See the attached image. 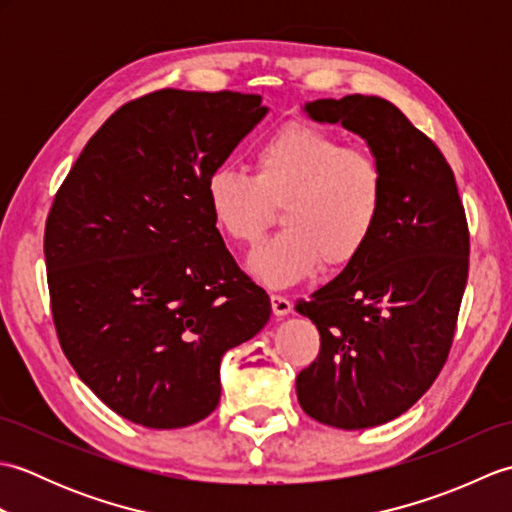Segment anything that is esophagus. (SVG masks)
Here are the masks:
<instances>
[{"instance_id": "34e87169", "label": "esophagus", "mask_w": 512, "mask_h": 512, "mask_svg": "<svg viewBox=\"0 0 512 512\" xmlns=\"http://www.w3.org/2000/svg\"><path fill=\"white\" fill-rule=\"evenodd\" d=\"M270 303H273V312L277 317H286V314H290L292 310L290 299L284 295H270Z\"/></svg>"}]
</instances>
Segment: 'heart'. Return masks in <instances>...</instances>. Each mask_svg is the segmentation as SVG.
Wrapping results in <instances>:
<instances>
[{"mask_svg": "<svg viewBox=\"0 0 512 512\" xmlns=\"http://www.w3.org/2000/svg\"><path fill=\"white\" fill-rule=\"evenodd\" d=\"M253 173L215 167L204 182L215 226L235 244L262 242L275 206L281 231L250 257V273L268 286H290L321 266L361 257L383 220L387 178L365 147L306 121L273 129L253 149Z\"/></svg>", "mask_w": 512, "mask_h": 512, "instance_id": "obj_1", "label": "heart"}]
</instances>
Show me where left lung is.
I'll list each match as a JSON object with an SVG mask.
<instances>
[{
    "label": "left lung",
    "mask_w": 512,
    "mask_h": 512,
    "mask_svg": "<svg viewBox=\"0 0 512 512\" xmlns=\"http://www.w3.org/2000/svg\"><path fill=\"white\" fill-rule=\"evenodd\" d=\"M319 123H341L383 162L385 211L372 242L297 312L321 350L297 376L310 418L367 429L416 405L449 358L469 277V224L436 143L378 96L306 103Z\"/></svg>",
    "instance_id": "8db88e82"
}]
</instances>
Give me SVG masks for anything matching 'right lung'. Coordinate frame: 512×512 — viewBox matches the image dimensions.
Segmentation results:
<instances>
[{
  "instance_id": "right-lung-1",
  "label": "right lung",
  "mask_w": 512,
  "mask_h": 512,
  "mask_svg": "<svg viewBox=\"0 0 512 512\" xmlns=\"http://www.w3.org/2000/svg\"><path fill=\"white\" fill-rule=\"evenodd\" d=\"M262 96L158 90L101 125L46 220L63 354L118 416L149 429L204 420L220 363L270 319L224 246L204 182L266 116Z\"/></svg>"
}]
</instances>
